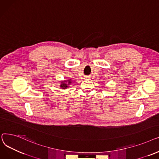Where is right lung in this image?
Segmentation results:
<instances>
[{"instance_id": "add662e5", "label": "right lung", "mask_w": 159, "mask_h": 159, "mask_svg": "<svg viewBox=\"0 0 159 159\" xmlns=\"http://www.w3.org/2000/svg\"><path fill=\"white\" fill-rule=\"evenodd\" d=\"M61 84H60V87H61L62 89H66L69 86L72 84V81L71 80H64V81H61Z\"/></svg>"}]
</instances>
